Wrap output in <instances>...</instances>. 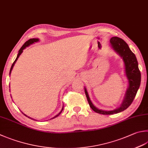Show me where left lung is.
<instances>
[{
	"instance_id": "8db88e82",
	"label": "left lung",
	"mask_w": 148,
	"mask_h": 148,
	"mask_svg": "<svg viewBox=\"0 0 148 148\" xmlns=\"http://www.w3.org/2000/svg\"><path fill=\"white\" fill-rule=\"evenodd\" d=\"M110 46L123 60L125 75L127 80L128 86L120 106L115 110L110 111L99 110V108L95 106L90 98L86 88L84 87L86 98L90 106L95 112L102 115H113L126 110L135 99L136 94L140 87L141 81V74L138 69L136 56L131 51L126 42L117 37H111L110 39Z\"/></svg>"
}]
</instances>
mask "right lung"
<instances>
[{
	"mask_svg": "<svg viewBox=\"0 0 148 148\" xmlns=\"http://www.w3.org/2000/svg\"><path fill=\"white\" fill-rule=\"evenodd\" d=\"M38 41H39V38H30L29 40H28L27 41H26V42H25V43L24 44V45L21 47L20 49H19V51H18V55H17V57H16L15 60L14 61V62L13 63V64H12V67H11L10 71V74H11V72H12V69H13V68L14 65H15V62H16V60H17V59L18 58L19 56H20V55L22 54V53L23 52V50H24L25 48H26V47H28L29 46L32 45V44H34L35 42H38ZM63 108H64V106H62V110H61V111H60V112L58 113L57 115H55V116H53V118H52V119H54V118H56L57 116H58V115H59L61 113H62V110H63ZM23 113L25 116H27V117H28V118H29V119H31L34 120V121H37V120H35V119H33V118H32V117H30V116H28L27 115H26V114H24V113Z\"/></svg>",
	"mask_w": 148,
	"mask_h": 148,
	"instance_id": "add662e5",
	"label": "right lung"
}]
</instances>
